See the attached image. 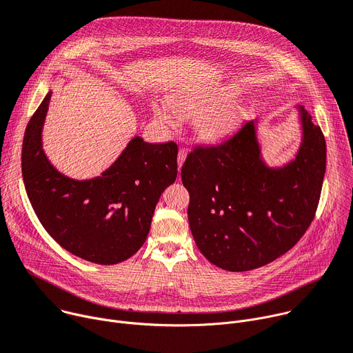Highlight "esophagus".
Returning a JSON list of instances; mask_svg holds the SVG:
<instances>
[{
    "mask_svg": "<svg viewBox=\"0 0 353 353\" xmlns=\"http://www.w3.org/2000/svg\"><path fill=\"white\" fill-rule=\"evenodd\" d=\"M185 156H187V152H185V149L180 148V149H179V153H177V166H179V170H180L181 165L184 163Z\"/></svg>",
    "mask_w": 353,
    "mask_h": 353,
    "instance_id": "esophagus-1",
    "label": "esophagus"
}]
</instances>
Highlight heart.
Wrapping results in <instances>:
<instances>
[{
    "label": "heart",
    "mask_w": 353,
    "mask_h": 353,
    "mask_svg": "<svg viewBox=\"0 0 353 353\" xmlns=\"http://www.w3.org/2000/svg\"><path fill=\"white\" fill-rule=\"evenodd\" d=\"M235 92L234 88L183 92L176 97V105L169 100L156 101L153 104V112L159 122L169 126H176L181 121L179 109L184 115H208L203 122V132L208 138L218 139L228 135L236 125V117L231 111L217 112L234 101Z\"/></svg>",
    "instance_id": "b5f03b06"
}]
</instances>
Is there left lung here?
<instances>
[{
  "label": "left lung",
  "mask_w": 353,
  "mask_h": 353,
  "mask_svg": "<svg viewBox=\"0 0 353 353\" xmlns=\"http://www.w3.org/2000/svg\"><path fill=\"white\" fill-rule=\"evenodd\" d=\"M303 145L293 163L268 169L253 122L218 145H197L181 168L191 234L205 258L230 272L265 266L305 234L321 197L327 146L301 110Z\"/></svg>",
  "instance_id": "left-lung-1"
}]
</instances>
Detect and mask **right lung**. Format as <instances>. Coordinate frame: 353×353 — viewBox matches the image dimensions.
<instances>
[{"mask_svg":"<svg viewBox=\"0 0 353 353\" xmlns=\"http://www.w3.org/2000/svg\"><path fill=\"white\" fill-rule=\"evenodd\" d=\"M48 92L30 117L22 143V177L48 234L66 250L99 265H115L145 243L154 207L177 176V145L134 138L117 162L91 180L59 173L42 150Z\"/></svg>","mask_w":353,"mask_h":353,"instance_id":"right-lung-1","label":"right lung"}]
</instances>
